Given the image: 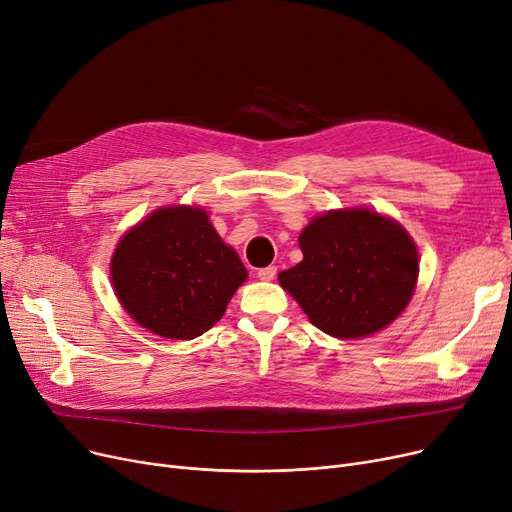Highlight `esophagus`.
I'll return each mask as SVG.
<instances>
[{
	"label": "esophagus",
	"mask_w": 512,
	"mask_h": 512,
	"mask_svg": "<svg viewBox=\"0 0 512 512\" xmlns=\"http://www.w3.org/2000/svg\"><path fill=\"white\" fill-rule=\"evenodd\" d=\"M276 274H278L276 265H267V267H261V270L257 272V278L263 282H272L276 278Z\"/></svg>",
	"instance_id": "obj_1"
}]
</instances>
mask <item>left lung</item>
<instances>
[{"instance_id": "obj_1", "label": "left lung", "mask_w": 512, "mask_h": 512, "mask_svg": "<svg viewBox=\"0 0 512 512\" xmlns=\"http://www.w3.org/2000/svg\"><path fill=\"white\" fill-rule=\"evenodd\" d=\"M299 245L303 261L278 280L321 332L363 338L390 326L409 305L419 253L392 218L367 207L319 213Z\"/></svg>"}]
</instances>
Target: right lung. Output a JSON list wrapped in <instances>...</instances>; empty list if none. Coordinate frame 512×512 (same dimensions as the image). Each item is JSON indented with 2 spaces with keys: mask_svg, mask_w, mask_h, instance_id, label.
Segmentation results:
<instances>
[{
  "mask_svg": "<svg viewBox=\"0 0 512 512\" xmlns=\"http://www.w3.org/2000/svg\"><path fill=\"white\" fill-rule=\"evenodd\" d=\"M110 276L124 311L149 332L193 340L220 321L247 270L203 207H161L130 228Z\"/></svg>",
  "mask_w": 512,
  "mask_h": 512,
  "instance_id": "1",
  "label": "right lung"
}]
</instances>
